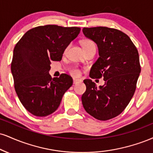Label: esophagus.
Here are the masks:
<instances>
[{"label":"esophagus","mask_w":153,"mask_h":153,"mask_svg":"<svg viewBox=\"0 0 153 153\" xmlns=\"http://www.w3.org/2000/svg\"><path fill=\"white\" fill-rule=\"evenodd\" d=\"M82 80H80V79H78V78H73V83L74 84H77V83H79V82H81Z\"/></svg>","instance_id":"obj_1"}]
</instances>
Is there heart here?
I'll return each instance as SVG.
<instances>
[{"mask_svg": "<svg viewBox=\"0 0 153 153\" xmlns=\"http://www.w3.org/2000/svg\"><path fill=\"white\" fill-rule=\"evenodd\" d=\"M81 43H82V47H83V48L85 50H87L88 48H91L95 47V43L91 40H82ZM71 73L74 75H78L80 74V71H79V70L75 68H73L71 69Z\"/></svg>", "mask_w": 153, "mask_h": 153, "instance_id": "b5f03b06", "label": "heart"}]
</instances>
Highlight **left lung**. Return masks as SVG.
Returning a JSON list of instances; mask_svg holds the SVG:
<instances>
[{"mask_svg":"<svg viewBox=\"0 0 153 153\" xmlns=\"http://www.w3.org/2000/svg\"><path fill=\"white\" fill-rule=\"evenodd\" d=\"M82 33L98 48L90 77H102L105 84L97 88L91 79L85 80L82 103L95 118L108 120L122 113L133 96L141 71L138 51L129 37L116 29L83 27Z\"/></svg>","mask_w":153,"mask_h":153,"instance_id":"left-lung-1","label":"left lung"}]
</instances>
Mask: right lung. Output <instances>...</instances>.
Returning <instances> with one entry per match:
<instances>
[{"instance_id": "right-lung-1", "label": "right lung", "mask_w": 153, "mask_h": 153, "mask_svg": "<svg viewBox=\"0 0 153 153\" xmlns=\"http://www.w3.org/2000/svg\"><path fill=\"white\" fill-rule=\"evenodd\" d=\"M80 31L78 27L38 26L27 31L16 45L11 73L18 98L29 113L45 117L58 109L73 79L67 74L51 78V61L61 60Z\"/></svg>"}]
</instances>
